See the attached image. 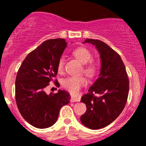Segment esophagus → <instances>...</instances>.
<instances>
[{"label": "esophagus", "mask_w": 146, "mask_h": 146, "mask_svg": "<svg viewBox=\"0 0 146 146\" xmlns=\"http://www.w3.org/2000/svg\"><path fill=\"white\" fill-rule=\"evenodd\" d=\"M70 101L71 102H79V101H80V98H73V97H72V98H70Z\"/></svg>", "instance_id": "34e87169"}]
</instances>
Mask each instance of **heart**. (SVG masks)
<instances>
[{
    "instance_id": "obj_1",
    "label": "heart",
    "mask_w": 146,
    "mask_h": 146,
    "mask_svg": "<svg viewBox=\"0 0 146 146\" xmlns=\"http://www.w3.org/2000/svg\"><path fill=\"white\" fill-rule=\"evenodd\" d=\"M73 55L83 64L82 72L88 77H92L96 73L97 66L93 61H91L92 56V54L88 49L85 47H78L75 48L72 52ZM64 58L61 56L58 59L57 68L58 72H61L64 69ZM85 82L83 77H76V76H68L63 80V87L68 91L72 95H76L80 90L82 85Z\"/></svg>"
}]
</instances>
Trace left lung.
I'll return each mask as SVG.
<instances>
[{
  "mask_svg": "<svg viewBox=\"0 0 146 146\" xmlns=\"http://www.w3.org/2000/svg\"><path fill=\"white\" fill-rule=\"evenodd\" d=\"M83 43L95 46L100 55L101 69L99 78L81 98L87 110L80 121L89 129H100L114 121L124 109L129 80L118 53L98 39H87Z\"/></svg>",
  "mask_w": 146,
  "mask_h": 146,
  "instance_id": "left-lung-1",
  "label": "left lung"
}]
</instances>
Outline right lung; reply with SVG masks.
<instances>
[{
  "mask_svg": "<svg viewBox=\"0 0 146 146\" xmlns=\"http://www.w3.org/2000/svg\"><path fill=\"white\" fill-rule=\"evenodd\" d=\"M66 45V40L60 38L45 41L28 54L17 71V108L25 121L38 129L53 126L61 107L70 102V94L66 91L59 90L57 93L49 95L44 91L57 75L58 59Z\"/></svg>",
  "mask_w": 146,
  "mask_h": 146,
  "instance_id": "obj_1",
  "label": "right lung"
}]
</instances>
